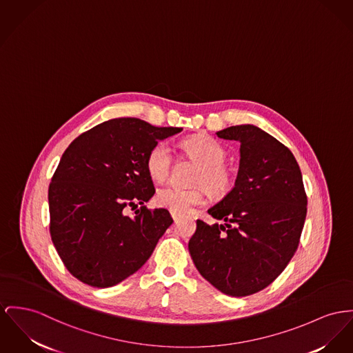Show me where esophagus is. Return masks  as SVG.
<instances>
[{
  "mask_svg": "<svg viewBox=\"0 0 353 353\" xmlns=\"http://www.w3.org/2000/svg\"><path fill=\"white\" fill-rule=\"evenodd\" d=\"M171 216H172V219L176 222L178 221V214H174V212H171Z\"/></svg>",
  "mask_w": 353,
  "mask_h": 353,
  "instance_id": "esophagus-1",
  "label": "esophagus"
}]
</instances>
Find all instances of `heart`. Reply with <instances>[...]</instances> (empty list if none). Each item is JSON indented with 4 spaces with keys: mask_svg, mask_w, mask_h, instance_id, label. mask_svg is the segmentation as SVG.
<instances>
[{
    "mask_svg": "<svg viewBox=\"0 0 353 353\" xmlns=\"http://www.w3.org/2000/svg\"><path fill=\"white\" fill-rule=\"evenodd\" d=\"M183 154L198 167L190 190L165 186L154 196L157 206L182 215L199 206L206 199V190L214 198L226 196L235 185L234 170L225 162L226 148L210 135L198 134L179 143ZM172 155L165 141L155 143L145 157V170L151 179L163 182L171 172Z\"/></svg>",
    "mask_w": 353,
    "mask_h": 353,
    "instance_id": "1",
    "label": "heart"
}]
</instances>
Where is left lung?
<instances>
[{"label":"left lung","mask_w":353,"mask_h":353,"mask_svg":"<svg viewBox=\"0 0 353 353\" xmlns=\"http://www.w3.org/2000/svg\"><path fill=\"white\" fill-rule=\"evenodd\" d=\"M218 138L241 143L233 190L198 219L188 252L198 272L228 296L254 294L274 281L294 256L306 216L305 188L290 150L252 124L233 125Z\"/></svg>","instance_id":"1"}]
</instances>
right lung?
<instances>
[{
  "label": "right lung",
  "mask_w": 353,
  "mask_h": 353,
  "mask_svg": "<svg viewBox=\"0 0 353 353\" xmlns=\"http://www.w3.org/2000/svg\"><path fill=\"white\" fill-rule=\"evenodd\" d=\"M181 131L141 119H112L68 145L48 201L50 238L73 277L94 288L114 286L151 257L172 218L165 209L144 206L155 192L145 157L158 141ZM130 208L136 211L132 217Z\"/></svg>",
  "instance_id": "add662e5"
}]
</instances>
